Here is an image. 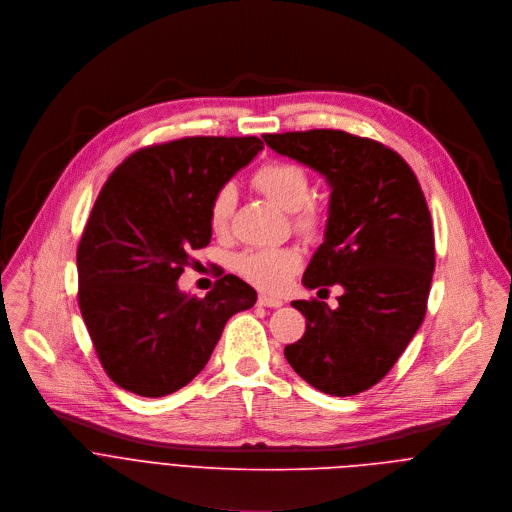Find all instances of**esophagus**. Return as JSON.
<instances>
[{"label":"esophagus","mask_w":512,"mask_h":512,"mask_svg":"<svg viewBox=\"0 0 512 512\" xmlns=\"http://www.w3.org/2000/svg\"><path fill=\"white\" fill-rule=\"evenodd\" d=\"M258 304L260 306H266V309H278V306H282L284 302L276 296H266V294H260L258 296Z\"/></svg>","instance_id":"1"}]
</instances>
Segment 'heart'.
I'll list each match as a JSON object with an SVG mask.
<instances>
[{
    "label": "heart",
    "mask_w": 512,
    "mask_h": 512,
    "mask_svg": "<svg viewBox=\"0 0 512 512\" xmlns=\"http://www.w3.org/2000/svg\"><path fill=\"white\" fill-rule=\"evenodd\" d=\"M254 187L268 197L282 212L294 214V224L302 232H313L319 218L311 206H306L311 195V177L300 165L286 161H272L262 165L254 177ZM236 210L234 185H222L210 206V224L216 232H224ZM300 266V252L296 248H256L246 250L236 258L238 272L264 290H280Z\"/></svg>",
    "instance_id": "heart-1"
}]
</instances>
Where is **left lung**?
Instances as JSON below:
<instances>
[{
	"label": "left lung",
	"instance_id": "8db88e82",
	"mask_svg": "<svg viewBox=\"0 0 512 512\" xmlns=\"http://www.w3.org/2000/svg\"><path fill=\"white\" fill-rule=\"evenodd\" d=\"M262 137L331 187L325 240L302 284L343 288L337 309L292 302L306 331L284 357L315 389L357 395L387 375L426 317L434 274L426 197L410 165L377 141L333 129Z\"/></svg>",
	"mask_w": 512,
	"mask_h": 512
}]
</instances>
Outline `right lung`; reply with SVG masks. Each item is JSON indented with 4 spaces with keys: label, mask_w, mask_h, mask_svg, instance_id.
<instances>
[{
    "label": "right lung",
    "mask_w": 512,
    "mask_h": 512,
    "mask_svg": "<svg viewBox=\"0 0 512 512\" xmlns=\"http://www.w3.org/2000/svg\"><path fill=\"white\" fill-rule=\"evenodd\" d=\"M264 149L258 137H189L127 157L100 189L78 252V306L107 375L143 397L187 385L256 290L234 274L197 298L179 290L212 240L210 206Z\"/></svg>",
    "instance_id": "right-lung-1"
}]
</instances>
